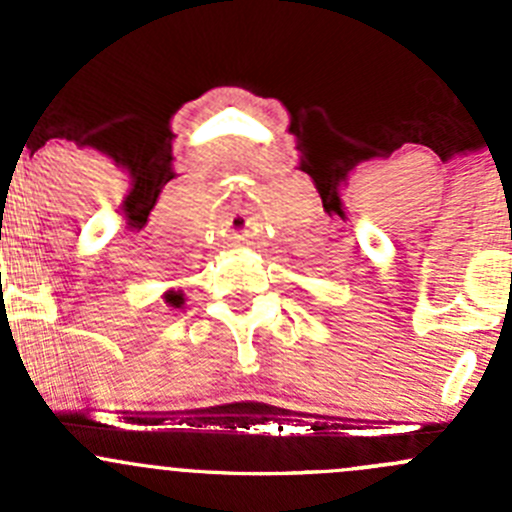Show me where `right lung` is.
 <instances>
[{"instance_id":"1","label":"right lung","mask_w":512,"mask_h":512,"mask_svg":"<svg viewBox=\"0 0 512 512\" xmlns=\"http://www.w3.org/2000/svg\"><path fill=\"white\" fill-rule=\"evenodd\" d=\"M163 299H165V304H168V307H173V309H180L185 304V297H183V292H175V289H168V292L163 294Z\"/></svg>"}]
</instances>
